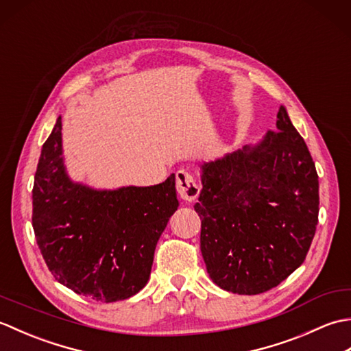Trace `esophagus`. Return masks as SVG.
I'll use <instances>...</instances> for the list:
<instances>
[{
    "label": "esophagus",
    "instance_id": "esophagus-1",
    "mask_svg": "<svg viewBox=\"0 0 351 351\" xmlns=\"http://www.w3.org/2000/svg\"><path fill=\"white\" fill-rule=\"evenodd\" d=\"M176 190H178V195L181 196V199L187 200V202L196 200L200 193V187L195 178H193L190 171L184 169L176 171Z\"/></svg>",
    "mask_w": 351,
    "mask_h": 351
}]
</instances>
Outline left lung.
Returning <instances> with one entry per match:
<instances>
[{
  "label": "left lung",
  "mask_w": 351,
  "mask_h": 351,
  "mask_svg": "<svg viewBox=\"0 0 351 351\" xmlns=\"http://www.w3.org/2000/svg\"><path fill=\"white\" fill-rule=\"evenodd\" d=\"M276 130L202 166L200 252L213 282L234 294L278 287L303 264L315 235V164L285 107Z\"/></svg>",
  "instance_id": "8db88e82"
}]
</instances>
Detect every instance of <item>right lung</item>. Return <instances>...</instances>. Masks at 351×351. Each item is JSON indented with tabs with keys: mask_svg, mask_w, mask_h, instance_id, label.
<instances>
[{
	"mask_svg": "<svg viewBox=\"0 0 351 351\" xmlns=\"http://www.w3.org/2000/svg\"><path fill=\"white\" fill-rule=\"evenodd\" d=\"M180 202L175 175L152 187L93 190L75 184L62 158V117L42 146L33 185V229L56 280L96 302L143 288L156 243Z\"/></svg>",
	"mask_w": 351,
	"mask_h": 351,
	"instance_id": "right-lung-1",
	"label": "right lung"
}]
</instances>
